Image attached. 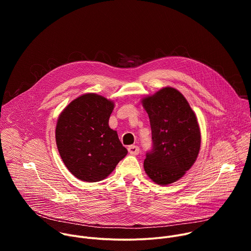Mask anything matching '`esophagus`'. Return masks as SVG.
<instances>
[{
  "label": "esophagus",
  "instance_id": "esophagus-1",
  "mask_svg": "<svg viewBox=\"0 0 251 251\" xmlns=\"http://www.w3.org/2000/svg\"><path fill=\"white\" fill-rule=\"evenodd\" d=\"M128 152L131 154V155H138L139 152H140V148L138 146H135V145H131L128 147Z\"/></svg>",
  "mask_w": 251,
  "mask_h": 251
}]
</instances>
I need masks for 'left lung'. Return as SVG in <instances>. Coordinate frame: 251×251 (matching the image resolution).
<instances>
[{"mask_svg":"<svg viewBox=\"0 0 251 251\" xmlns=\"http://www.w3.org/2000/svg\"><path fill=\"white\" fill-rule=\"evenodd\" d=\"M152 130V150L144 169L153 182L167 186L181 178L196 162L201 131L195 112L184 95L165 87L142 99Z\"/></svg>","mask_w":251,"mask_h":251,"instance_id":"8db88e82","label":"left lung"}]
</instances>
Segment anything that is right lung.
Returning <instances> with one entry per match:
<instances>
[{
	"label": "right lung",
	"instance_id": "right-lung-1",
	"mask_svg": "<svg viewBox=\"0 0 251 251\" xmlns=\"http://www.w3.org/2000/svg\"><path fill=\"white\" fill-rule=\"evenodd\" d=\"M114 102L86 93L71 101L60 113L55 140L59 155L75 176L94 183L109 176L128 151L109 127Z\"/></svg>",
	"mask_w": 251,
	"mask_h": 251
}]
</instances>
